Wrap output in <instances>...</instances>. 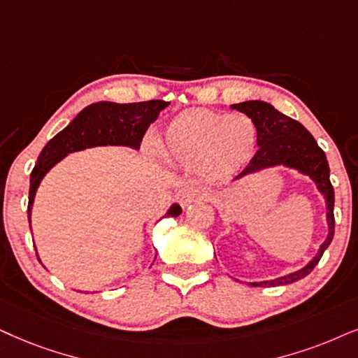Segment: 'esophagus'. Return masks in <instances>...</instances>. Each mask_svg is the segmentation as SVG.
<instances>
[{
	"instance_id": "esophagus-1",
	"label": "esophagus",
	"mask_w": 358,
	"mask_h": 358,
	"mask_svg": "<svg viewBox=\"0 0 358 358\" xmlns=\"http://www.w3.org/2000/svg\"><path fill=\"white\" fill-rule=\"evenodd\" d=\"M206 196V189L200 187V185H189V187L183 188L182 193H180V203L182 205H189V203L194 200H201V198Z\"/></svg>"
}]
</instances>
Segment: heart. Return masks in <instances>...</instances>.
Instances as JSON below:
<instances>
[{
    "label": "heart",
    "mask_w": 358,
    "mask_h": 358,
    "mask_svg": "<svg viewBox=\"0 0 358 358\" xmlns=\"http://www.w3.org/2000/svg\"><path fill=\"white\" fill-rule=\"evenodd\" d=\"M257 129L244 114L192 110L166 125L162 153L175 164L203 166L211 175H231L255 153Z\"/></svg>",
    "instance_id": "obj_1"
}]
</instances>
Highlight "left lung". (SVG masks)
Returning <instances> with one entry per match:
<instances>
[{
	"instance_id": "1",
	"label": "left lung",
	"mask_w": 358,
	"mask_h": 358,
	"mask_svg": "<svg viewBox=\"0 0 358 358\" xmlns=\"http://www.w3.org/2000/svg\"><path fill=\"white\" fill-rule=\"evenodd\" d=\"M233 108L243 112L251 117L257 129V145L259 150L255 153L251 162L248 164L241 173L234 180L243 178V176L255 173L262 169L269 166L284 165L289 169L299 170L301 173L310 176L317 185L319 192L324 194L325 205H327V224L329 234L327 239L320 244L319 252L315 255L306 268L296 273H291L282 278L273 280H262V282H252V286H282V284L296 282L317 266L322 257L324 251L327 250L329 244L332 243L334 231H336V218H334V187L330 183V169L327 164V157L322 148L317 145L315 138L312 137L309 130L306 129L301 122L291 119V117L280 114L279 110L268 102L262 101H248L241 103H234Z\"/></svg>"
}]
</instances>
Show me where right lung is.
Segmentation results:
<instances>
[{
	"label": "right lung",
	"mask_w": 358,
	"mask_h": 358,
	"mask_svg": "<svg viewBox=\"0 0 358 358\" xmlns=\"http://www.w3.org/2000/svg\"><path fill=\"white\" fill-rule=\"evenodd\" d=\"M169 106L165 101H147L134 103L97 102L90 103L79 115L49 140L39 153L38 164L31 171L28 220L31 223V208L41 180L61 162L67 153L99 145H125L140 148L143 135L152 122L157 120L160 110ZM182 208L171 205L165 216H178Z\"/></svg>",
	"instance_id": "obj_1"
}]
</instances>
